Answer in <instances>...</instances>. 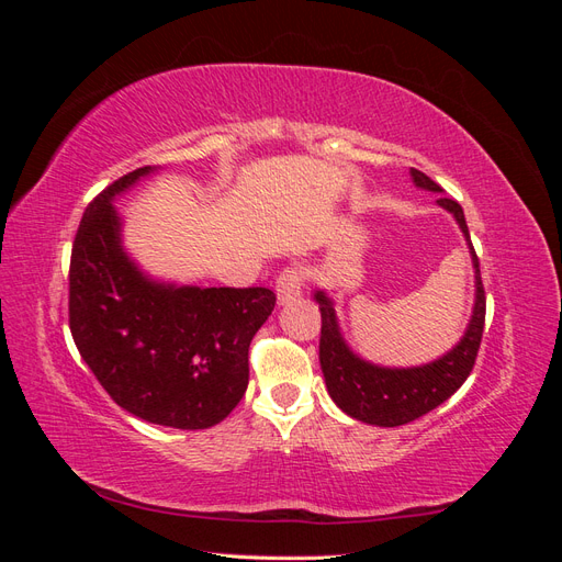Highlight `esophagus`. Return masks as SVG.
<instances>
[{
    "instance_id": "obj_1",
    "label": "esophagus",
    "mask_w": 562,
    "mask_h": 562,
    "mask_svg": "<svg viewBox=\"0 0 562 562\" xmlns=\"http://www.w3.org/2000/svg\"><path fill=\"white\" fill-rule=\"evenodd\" d=\"M302 285H304V271L297 265L285 267L279 279H277V297L281 304L293 302L295 297L302 295Z\"/></svg>"
}]
</instances>
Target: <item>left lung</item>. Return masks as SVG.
<instances>
[{"label": "left lung", "mask_w": 562, "mask_h": 562, "mask_svg": "<svg viewBox=\"0 0 562 562\" xmlns=\"http://www.w3.org/2000/svg\"><path fill=\"white\" fill-rule=\"evenodd\" d=\"M411 173L417 187H424V190L438 194L443 192V187L436 184L429 176L417 171V168H411ZM438 206L450 211L459 227H462L475 267V304L471 323L467 328V335L462 337V342L452 351H448L443 359L407 370H391L366 363L359 356L351 353V349L345 345L342 335H339L333 302L323 295V291H316L314 295L321 310L318 359L323 378H326L328 384V394L349 417L359 422L378 424V427H401V424H407L431 413L434 407L448 401L454 391L467 382L473 370L475 356H479L481 337L485 328V288L481 281L479 255H475L473 244L469 239V227L462 206L448 196H440Z\"/></svg>", "instance_id": "1"}]
</instances>
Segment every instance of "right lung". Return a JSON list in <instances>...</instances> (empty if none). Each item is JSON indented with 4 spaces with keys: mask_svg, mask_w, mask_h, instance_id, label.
<instances>
[{
    "mask_svg": "<svg viewBox=\"0 0 562 562\" xmlns=\"http://www.w3.org/2000/svg\"><path fill=\"white\" fill-rule=\"evenodd\" d=\"M149 171L114 180L83 211L70 258V330L116 405L161 427L209 429L244 398L250 339L277 295L143 277L122 248L110 201Z\"/></svg>",
    "mask_w": 562,
    "mask_h": 562,
    "instance_id": "right-lung-1",
    "label": "right lung"
}]
</instances>
